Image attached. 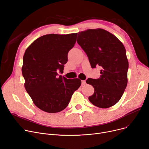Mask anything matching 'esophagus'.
Masks as SVG:
<instances>
[{
	"label": "esophagus",
	"mask_w": 149,
	"mask_h": 149,
	"mask_svg": "<svg viewBox=\"0 0 149 149\" xmlns=\"http://www.w3.org/2000/svg\"><path fill=\"white\" fill-rule=\"evenodd\" d=\"M86 84L85 81H82V85H85Z\"/></svg>",
	"instance_id": "esophagus-1"
}]
</instances>
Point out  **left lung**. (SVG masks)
<instances>
[{"label": "left lung", "instance_id": "8db88e82", "mask_svg": "<svg viewBox=\"0 0 149 149\" xmlns=\"http://www.w3.org/2000/svg\"><path fill=\"white\" fill-rule=\"evenodd\" d=\"M77 42L88 57L91 67L102 68L99 78L86 81L94 88L88 97L90 102L101 108L113 106L120 100L127 84L129 63L123 43L100 28L79 32Z\"/></svg>", "mask_w": 149, "mask_h": 149}]
</instances>
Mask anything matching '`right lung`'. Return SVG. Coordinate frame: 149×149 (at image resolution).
Masks as SVG:
<instances>
[{
  "mask_svg": "<svg viewBox=\"0 0 149 149\" xmlns=\"http://www.w3.org/2000/svg\"><path fill=\"white\" fill-rule=\"evenodd\" d=\"M77 34L45 35L24 52L22 72L25 89L36 106L43 111L56 113L64 110L81 85L79 79H68L57 73L58 69L63 72Z\"/></svg>",
  "mask_w": 149,
  "mask_h": 149,
  "instance_id": "add662e5",
  "label": "right lung"
}]
</instances>
